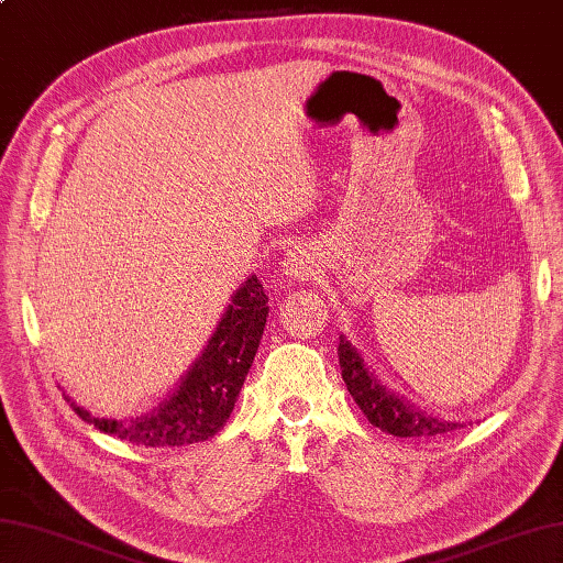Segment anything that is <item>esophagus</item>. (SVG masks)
Returning <instances> with one entry per match:
<instances>
[{
    "label": "esophagus",
    "mask_w": 563,
    "mask_h": 563,
    "mask_svg": "<svg viewBox=\"0 0 563 563\" xmlns=\"http://www.w3.org/2000/svg\"><path fill=\"white\" fill-rule=\"evenodd\" d=\"M317 268H319V263H317L312 251L305 249V246H295V249L288 251V254H285L280 271H283L285 278L309 280L317 273Z\"/></svg>",
    "instance_id": "obj_1"
}]
</instances>
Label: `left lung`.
I'll return each instance as SVG.
<instances>
[{"mask_svg":"<svg viewBox=\"0 0 563 563\" xmlns=\"http://www.w3.org/2000/svg\"><path fill=\"white\" fill-rule=\"evenodd\" d=\"M339 365L345 387L367 421L394 438H430L466 426L464 421H448L435 413H426L421 406L387 389L375 369L363 361V353L343 333L339 336Z\"/></svg>","mask_w":563,"mask_h":563,"instance_id":"left-lung-1","label":"left lung"}]
</instances>
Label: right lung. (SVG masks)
I'll list each match as a JSON object with an SVG mask.
<instances>
[{
  "mask_svg": "<svg viewBox=\"0 0 563 563\" xmlns=\"http://www.w3.org/2000/svg\"><path fill=\"white\" fill-rule=\"evenodd\" d=\"M266 317L268 295L263 292L256 275H249L232 295L196 363L186 369L174 391L145 416L128 421L97 418L69 397L65 399L81 421L133 445L181 448L208 440L227 423L234 409L266 329Z\"/></svg>",
  "mask_w": 563,
  "mask_h": 563,
  "instance_id": "add662e5",
  "label": "right lung"
}]
</instances>
